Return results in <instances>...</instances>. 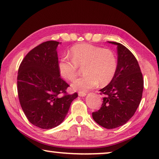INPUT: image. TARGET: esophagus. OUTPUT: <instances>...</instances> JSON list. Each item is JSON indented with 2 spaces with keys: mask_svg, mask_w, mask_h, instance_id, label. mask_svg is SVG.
<instances>
[{
  "mask_svg": "<svg viewBox=\"0 0 159 159\" xmlns=\"http://www.w3.org/2000/svg\"><path fill=\"white\" fill-rule=\"evenodd\" d=\"M86 95H87L86 93H84V92H79V93H78V95H79L80 97H84Z\"/></svg>",
  "mask_w": 159,
  "mask_h": 159,
  "instance_id": "34e87169",
  "label": "esophagus"
}]
</instances>
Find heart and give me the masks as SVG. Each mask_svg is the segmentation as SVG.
I'll list each match as a JSON object with an SVG mask.
<instances>
[{
  "label": "heart",
  "mask_w": 159,
  "mask_h": 159,
  "mask_svg": "<svg viewBox=\"0 0 159 159\" xmlns=\"http://www.w3.org/2000/svg\"><path fill=\"white\" fill-rule=\"evenodd\" d=\"M70 56H63L58 60L57 67L61 77L72 81L77 75L78 66L83 67L84 76L71 84L74 90L88 91L96 87L106 86L114 79L118 67L116 54L110 49L89 43L74 45Z\"/></svg>",
  "instance_id": "heart-1"
}]
</instances>
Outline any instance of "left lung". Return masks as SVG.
<instances>
[{
  "instance_id": "1",
  "label": "left lung",
  "mask_w": 159,
  "mask_h": 159,
  "mask_svg": "<svg viewBox=\"0 0 159 159\" xmlns=\"http://www.w3.org/2000/svg\"><path fill=\"white\" fill-rule=\"evenodd\" d=\"M108 43L117 45L118 67L112 81L100 90L104 95L103 103L92 115L99 125L114 129L127 123L135 113L142 98L143 78L132 52L120 43Z\"/></svg>"
}]
</instances>
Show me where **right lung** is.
<instances>
[{
  "label": "right lung",
  "instance_id": "obj_1",
  "mask_svg": "<svg viewBox=\"0 0 159 159\" xmlns=\"http://www.w3.org/2000/svg\"><path fill=\"white\" fill-rule=\"evenodd\" d=\"M58 44L50 40L38 45L26 55L18 71L21 108L30 122L41 129H52L62 123L71 102L78 96L77 93L66 94L69 85L60 77Z\"/></svg>",
  "mask_w": 159,
  "mask_h": 159
}]
</instances>
